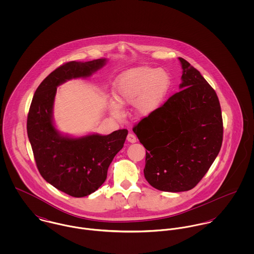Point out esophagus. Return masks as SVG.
Here are the masks:
<instances>
[{
  "instance_id": "1",
  "label": "esophagus",
  "mask_w": 254,
  "mask_h": 254,
  "mask_svg": "<svg viewBox=\"0 0 254 254\" xmlns=\"http://www.w3.org/2000/svg\"><path fill=\"white\" fill-rule=\"evenodd\" d=\"M127 141H128L129 143L134 144V143H136V142H137V138H136V136H135L134 134L129 133V134H128V136H127Z\"/></svg>"
}]
</instances>
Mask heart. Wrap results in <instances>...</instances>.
Wrapping results in <instances>:
<instances>
[{"mask_svg":"<svg viewBox=\"0 0 254 254\" xmlns=\"http://www.w3.org/2000/svg\"><path fill=\"white\" fill-rule=\"evenodd\" d=\"M172 86L170 74L147 66L131 68L122 73L115 81V100L121 106L133 104L135 112L140 116H147L160 107ZM111 110L115 116H120L117 105Z\"/></svg>","mask_w":254,"mask_h":254,"instance_id":"obj_1","label":"heart"}]
</instances>
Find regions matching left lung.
<instances>
[{"instance_id": "1", "label": "left lung", "mask_w": 254, "mask_h": 254, "mask_svg": "<svg viewBox=\"0 0 254 254\" xmlns=\"http://www.w3.org/2000/svg\"><path fill=\"white\" fill-rule=\"evenodd\" d=\"M181 91L133 127L146 149L144 174L153 188L185 191L206 174L220 151L223 119L216 92L179 58Z\"/></svg>"}]
</instances>
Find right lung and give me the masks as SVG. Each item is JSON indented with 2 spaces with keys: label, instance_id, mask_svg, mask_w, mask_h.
<instances>
[{
  "label": "right lung",
  "instance_id": "obj_1",
  "mask_svg": "<svg viewBox=\"0 0 254 254\" xmlns=\"http://www.w3.org/2000/svg\"><path fill=\"white\" fill-rule=\"evenodd\" d=\"M106 62V59L68 62L50 73L37 88L27 116V134L41 176L74 197L89 195L104 184L128 131L120 129L108 136L89 135L78 139L62 136L52 116L57 87L72 78L90 76Z\"/></svg>",
  "mask_w": 254,
  "mask_h": 254
}]
</instances>
